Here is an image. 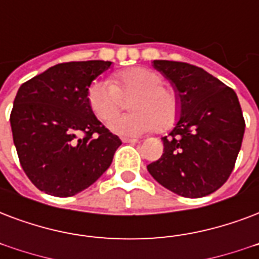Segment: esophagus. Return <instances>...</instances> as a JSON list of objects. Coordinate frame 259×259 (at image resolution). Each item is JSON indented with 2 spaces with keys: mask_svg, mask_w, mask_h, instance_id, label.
I'll return each mask as SVG.
<instances>
[{
  "mask_svg": "<svg viewBox=\"0 0 259 259\" xmlns=\"http://www.w3.org/2000/svg\"><path fill=\"white\" fill-rule=\"evenodd\" d=\"M122 141H123V143H129V144L138 143V140H136V138H129V137H122Z\"/></svg>",
  "mask_w": 259,
  "mask_h": 259,
  "instance_id": "obj_1",
  "label": "esophagus"
}]
</instances>
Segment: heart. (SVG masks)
<instances>
[{
	"label": "heart",
	"mask_w": 259,
	"mask_h": 259,
	"mask_svg": "<svg viewBox=\"0 0 259 259\" xmlns=\"http://www.w3.org/2000/svg\"><path fill=\"white\" fill-rule=\"evenodd\" d=\"M163 77L147 68H130L115 74L111 80H96L90 85L87 99L91 110L100 121L120 111L122 96H135L130 104L134 111L113 118L110 129L123 136H137L155 130L171 129L179 118L181 102L178 95L163 87Z\"/></svg>",
	"instance_id": "obj_1"
}]
</instances>
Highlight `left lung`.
Returning a JSON list of instances; mask_svg holds the SVG:
<instances>
[{"mask_svg": "<svg viewBox=\"0 0 259 259\" xmlns=\"http://www.w3.org/2000/svg\"><path fill=\"white\" fill-rule=\"evenodd\" d=\"M153 68L172 85L181 112L175 127L161 138V157L147 168L175 194L205 197L227 182L242 147L246 125L238 96L194 65L155 59Z\"/></svg>", "mask_w": 259, "mask_h": 259, "instance_id": "left-lung-1", "label": "left lung"}]
</instances>
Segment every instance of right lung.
I'll return each instance as SVG.
<instances>
[{
    "label": "right lung",
    "instance_id": "right-lung-1",
    "mask_svg": "<svg viewBox=\"0 0 259 259\" xmlns=\"http://www.w3.org/2000/svg\"><path fill=\"white\" fill-rule=\"evenodd\" d=\"M110 61L51 66L20 87L11 112L13 143L29 181L47 194L72 197L110 167L122 141L91 110L87 92Z\"/></svg>",
    "mask_w": 259,
    "mask_h": 259
}]
</instances>
